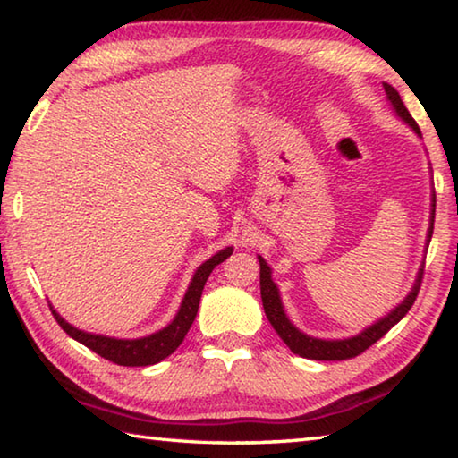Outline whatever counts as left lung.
Here are the masks:
<instances>
[{"mask_svg":"<svg viewBox=\"0 0 458 458\" xmlns=\"http://www.w3.org/2000/svg\"><path fill=\"white\" fill-rule=\"evenodd\" d=\"M384 90H386V97L390 100V105L394 108V113L398 114V117L406 123V125L414 131V133L422 139L420 129H418L416 121L412 119V114L408 113V108L402 103V98L398 95V90L390 87V84L384 82ZM430 224H428V232H426V248L430 244V238H432V228H434V208H437V198H434V191H432V204H430ZM260 262V297H262V307H265V313H267V319L273 325L275 331L278 333V337H281L286 345H289V350L293 353L301 355V358H307V360H319V361H339V360H350L355 358V355H360L361 352H366L369 345H374L379 337H384L387 331H390L394 325H396L402 317H404L410 307L414 305L416 301V294L420 291V283H422V275H424V262L422 267L418 268V275H416V281L412 284V291H410L404 301L398 307H394L390 313L382 319H377L376 323H371L369 327L363 329L361 333L353 337H345V339H319V337H311L303 333L301 329L294 327L291 323L289 317L284 313V307H283V301H281V293H278V286L273 281V270L267 265V260L259 257Z\"/></svg>","mask_w":458,"mask_h":458,"instance_id":"obj_1","label":"left lung"}]
</instances>
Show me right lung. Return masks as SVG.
Instances as JSON below:
<instances>
[{"label": "right lung", "mask_w": 458, "mask_h": 458, "mask_svg": "<svg viewBox=\"0 0 458 458\" xmlns=\"http://www.w3.org/2000/svg\"><path fill=\"white\" fill-rule=\"evenodd\" d=\"M232 250H234V248L228 246L224 248V250L216 252L212 259L201 262L191 276V283L183 294L182 305L177 309L172 323L165 325L164 329L151 333V335L137 337V339H117V337L98 335V333H87L82 329H76L74 325L62 319V317L54 311V307L48 303L50 311L54 315V319L58 321L60 327L64 329L68 335L79 341V344L87 345L89 350L98 353L100 358L117 363V366H131V368L153 366V363H159L161 360H165L167 355H172L177 347H180L185 333L190 331L191 323L198 315L201 291H204L208 276H210L212 270L218 267L220 262H224L230 257Z\"/></svg>", "instance_id": "add662e5"}]
</instances>
